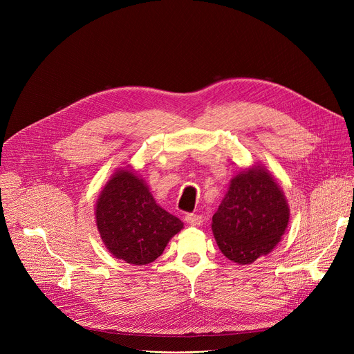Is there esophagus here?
I'll return each instance as SVG.
<instances>
[{
	"instance_id": "esophagus-1",
	"label": "esophagus",
	"mask_w": 354,
	"mask_h": 354,
	"mask_svg": "<svg viewBox=\"0 0 354 354\" xmlns=\"http://www.w3.org/2000/svg\"><path fill=\"white\" fill-rule=\"evenodd\" d=\"M185 221L189 224V225H193V227H196V225H200L201 224V221H203V218H201V216L200 214H187L186 217H185Z\"/></svg>"
}]
</instances>
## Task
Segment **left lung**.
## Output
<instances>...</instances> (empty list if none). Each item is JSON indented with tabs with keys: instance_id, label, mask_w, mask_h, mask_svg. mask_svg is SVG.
Masks as SVG:
<instances>
[{
	"instance_id": "obj_1",
	"label": "left lung",
	"mask_w": 354,
	"mask_h": 354,
	"mask_svg": "<svg viewBox=\"0 0 354 354\" xmlns=\"http://www.w3.org/2000/svg\"><path fill=\"white\" fill-rule=\"evenodd\" d=\"M290 220L286 196L268 169L254 165L231 179L212 230L225 258L249 265L270 254Z\"/></svg>"
}]
</instances>
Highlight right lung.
<instances>
[{
  "label": "right lung",
  "mask_w": 354,
  "mask_h": 354,
  "mask_svg": "<svg viewBox=\"0 0 354 354\" xmlns=\"http://www.w3.org/2000/svg\"><path fill=\"white\" fill-rule=\"evenodd\" d=\"M96 227L106 249L127 263L141 266L162 255L183 223L156 203L145 180L133 169H118L95 206Z\"/></svg>",
  "instance_id": "1"
}]
</instances>
